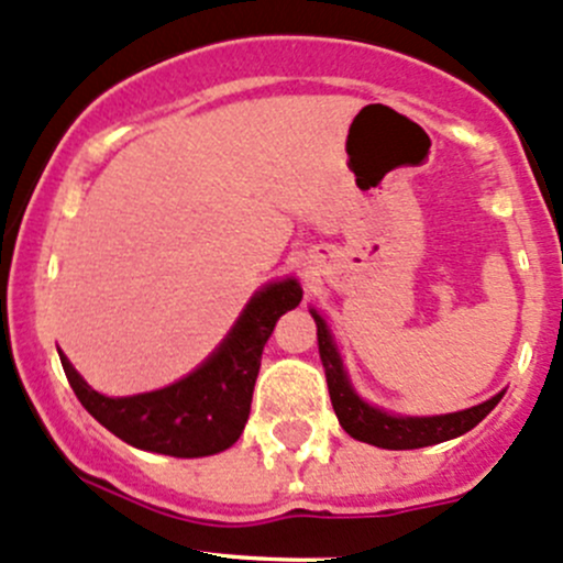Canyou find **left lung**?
I'll return each mask as SVG.
<instances>
[{
    "mask_svg": "<svg viewBox=\"0 0 563 563\" xmlns=\"http://www.w3.org/2000/svg\"><path fill=\"white\" fill-rule=\"evenodd\" d=\"M318 327V351H321L323 369H327L331 407H334L336 418H340L342 429L358 442H369L375 448H386V451H416V448L437 445V442L453 440V437L466 434L475 429L477 423L499 405L501 394L494 399L483 401V405L470 407V410L451 412V416H431V418H399L388 416V412L369 407L361 401L356 390L347 383L345 369H342L340 353H336L331 334L323 323V318L312 310Z\"/></svg>",
    "mask_w": 563,
    "mask_h": 563,
    "instance_id": "8db88e82",
    "label": "left lung"
}]
</instances>
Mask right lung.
<instances>
[{"label":"right lung","mask_w":563,"mask_h":563,"mask_svg":"<svg viewBox=\"0 0 563 563\" xmlns=\"http://www.w3.org/2000/svg\"><path fill=\"white\" fill-rule=\"evenodd\" d=\"M301 301L297 280L272 283L258 291L240 316L232 334L210 358L175 386L137 396L97 394L62 356L64 375L80 405L104 429L140 451L199 459L221 453L240 440L251 416L262 351L277 318Z\"/></svg>","instance_id":"obj_1"}]
</instances>
